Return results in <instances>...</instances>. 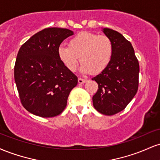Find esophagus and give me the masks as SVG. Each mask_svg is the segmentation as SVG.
I'll return each instance as SVG.
<instances>
[{"mask_svg": "<svg viewBox=\"0 0 160 160\" xmlns=\"http://www.w3.org/2000/svg\"><path fill=\"white\" fill-rule=\"evenodd\" d=\"M86 82V80L85 79H82V78H78V82L80 84L84 83V82Z\"/></svg>", "mask_w": 160, "mask_h": 160, "instance_id": "esophagus-1", "label": "esophagus"}]
</instances>
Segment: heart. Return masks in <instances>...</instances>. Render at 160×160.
Here are the masks:
<instances>
[{
	"mask_svg": "<svg viewBox=\"0 0 160 160\" xmlns=\"http://www.w3.org/2000/svg\"><path fill=\"white\" fill-rule=\"evenodd\" d=\"M114 47L109 37L93 32H82L71 38L68 47L60 46L57 49L58 59L70 71L76 70L80 61L82 72L96 74L111 63Z\"/></svg>",
	"mask_w": 160,
	"mask_h": 160,
	"instance_id": "heart-1",
	"label": "heart"
}]
</instances>
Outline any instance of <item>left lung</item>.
Masks as SVG:
<instances>
[{"label":"left lung","mask_w":160,"mask_h":160,"mask_svg":"<svg viewBox=\"0 0 160 160\" xmlns=\"http://www.w3.org/2000/svg\"><path fill=\"white\" fill-rule=\"evenodd\" d=\"M103 32L111 38L114 52L109 65L92 80L98 85L93 106L99 113L114 115L126 108L138 89L139 63L131 43L110 28Z\"/></svg>","instance_id":"8db88e82"}]
</instances>
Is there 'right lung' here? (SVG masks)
<instances>
[{"label": "right lung", "instance_id": "1", "mask_svg": "<svg viewBox=\"0 0 160 160\" xmlns=\"http://www.w3.org/2000/svg\"><path fill=\"white\" fill-rule=\"evenodd\" d=\"M72 31L47 28L33 35L20 47L14 78L22 106L41 117L62 113L78 77L58 59L57 49Z\"/></svg>", "mask_w": 160, "mask_h": 160}]
</instances>
